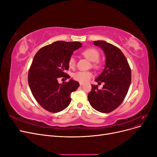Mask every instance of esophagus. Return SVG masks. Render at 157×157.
<instances>
[{
    "label": "esophagus",
    "instance_id": "obj_1",
    "mask_svg": "<svg viewBox=\"0 0 157 157\" xmlns=\"http://www.w3.org/2000/svg\"><path fill=\"white\" fill-rule=\"evenodd\" d=\"M80 86H83V85H84V83L83 82H80Z\"/></svg>",
    "mask_w": 157,
    "mask_h": 157
}]
</instances>
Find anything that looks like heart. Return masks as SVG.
Returning <instances> with one entry per match:
<instances>
[{
	"label": "heart",
	"instance_id": "obj_1",
	"mask_svg": "<svg viewBox=\"0 0 157 157\" xmlns=\"http://www.w3.org/2000/svg\"><path fill=\"white\" fill-rule=\"evenodd\" d=\"M82 54L89 61L94 62L93 65L96 68L100 67V64L98 62V59L100 57L99 52L95 48H89L85 49L82 52ZM70 68H73L76 65L75 59L73 56H71L68 61ZM92 74L89 71H78L73 74V78L80 82H86L92 77Z\"/></svg>",
	"mask_w": 157,
	"mask_h": 157
}]
</instances>
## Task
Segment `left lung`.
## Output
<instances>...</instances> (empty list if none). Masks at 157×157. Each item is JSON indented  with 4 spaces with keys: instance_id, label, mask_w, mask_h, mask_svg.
<instances>
[{
    "instance_id": "1",
    "label": "left lung",
    "mask_w": 157,
    "mask_h": 157,
    "mask_svg": "<svg viewBox=\"0 0 157 157\" xmlns=\"http://www.w3.org/2000/svg\"><path fill=\"white\" fill-rule=\"evenodd\" d=\"M94 44L103 50L106 59L105 69L95 80L105 84L100 90L97 85H92L88 98L94 109L108 113L124 99L131 83V69L126 57L117 46L104 40L94 41Z\"/></svg>"
}]
</instances>
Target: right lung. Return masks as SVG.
<instances>
[{
  "label": "right lung",
  "mask_w": 157,
  "mask_h": 157,
  "mask_svg": "<svg viewBox=\"0 0 157 157\" xmlns=\"http://www.w3.org/2000/svg\"><path fill=\"white\" fill-rule=\"evenodd\" d=\"M81 46L79 42L56 41L42 47L35 54L29 71L28 82L33 96L46 111L58 113L70 104L71 94L77 90L79 83L71 79L59 84L58 80L70 78L65 73L69 69V59L73 52Z\"/></svg>",
  "instance_id": "obj_1"
}]
</instances>
